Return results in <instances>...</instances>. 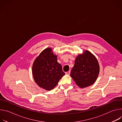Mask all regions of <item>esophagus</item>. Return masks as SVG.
Masks as SVG:
<instances>
[{
  "mask_svg": "<svg viewBox=\"0 0 122 122\" xmlns=\"http://www.w3.org/2000/svg\"><path fill=\"white\" fill-rule=\"evenodd\" d=\"M70 73H71V71H68L66 72V74L68 75H69V74H70Z\"/></svg>",
  "mask_w": 122,
  "mask_h": 122,
  "instance_id": "obj_1",
  "label": "esophagus"
}]
</instances>
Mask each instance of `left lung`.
Masks as SVG:
<instances>
[{
  "label": "left lung",
  "instance_id": "obj_1",
  "mask_svg": "<svg viewBox=\"0 0 122 122\" xmlns=\"http://www.w3.org/2000/svg\"><path fill=\"white\" fill-rule=\"evenodd\" d=\"M99 72V66L96 57L90 51H85L76 58L71 76L76 84L84 88L93 84Z\"/></svg>",
  "mask_w": 122,
  "mask_h": 122
}]
</instances>
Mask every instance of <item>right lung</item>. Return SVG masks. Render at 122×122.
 Returning <instances> with one entry per match:
<instances>
[{"instance_id": "add662e5", "label": "right lung", "mask_w": 122, "mask_h": 122, "mask_svg": "<svg viewBox=\"0 0 122 122\" xmlns=\"http://www.w3.org/2000/svg\"><path fill=\"white\" fill-rule=\"evenodd\" d=\"M57 60V56L53 54L51 48H48L35 60L32 74L35 81L40 87L46 90H52L65 75L62 66Z\"/></svg>"}]
</instances>
